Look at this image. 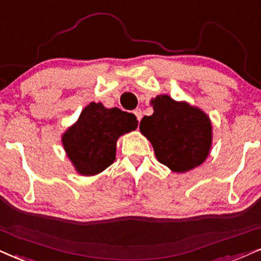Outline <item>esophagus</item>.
<instances>
[{
  "mask_svg": "<svg viewBox=\"0 0 261 261\" xmlns=\"http://www.w3.org/2000/svg\"><path fill=\"white\" fill-rule=\"evenodd\" d=\"M134 115L137 116V120L140 122L141 118H143V111H141V109H137V110H134Z\"/></svg>",
  "mask_w": 261,
  "mask_h": 261,
  "instance_id": "obj_1",
  "label": "esophagus"
}]
</instances>
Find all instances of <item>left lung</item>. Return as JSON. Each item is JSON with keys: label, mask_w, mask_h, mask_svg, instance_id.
Masks as SVG:
<instances>
[{"label": "left lung", "mask_w": 261, "mask_h": 261, "mask_svg": "<svg viewBox=\"0 0 261 261\" xmlns=\"http://www.w3.org/2000/svg\"><path fill=\"white\" fill-rule=\"evenodd\" d=\"M151 116L140 121V132L152 145L156 159L175 173L201 166L211 152L213 127L209 116L188 101L167 94L150 100Z\"/></svg>", "instance_id": "left-lung-1"}]
</instances>
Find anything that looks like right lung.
<instances>
[{
    "label": "right lung",
    "mask_w": 261,
    "mask_h": 261,
    "mask_svg": "<svg viewBox=\"0 0 261 261\" xmlns=\"http://www.w3.org/2000/svg\"><path fill=\"white\" fill-rule=\"evenodd\" d=\"M138 127L137 117L118 108L108 109L91 102L62 136L67 159L80 175L93 176L110 167L116 160L118 138Z\"/></svg>",
    "instance_id": "1"
}]
</instances>
